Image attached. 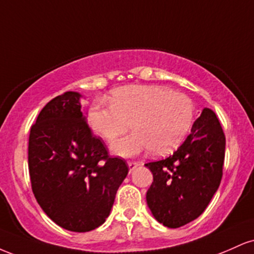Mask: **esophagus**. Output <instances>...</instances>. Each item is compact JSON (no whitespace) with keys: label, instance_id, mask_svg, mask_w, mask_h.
Instances as JSON below:
<instances>
[{"label":"esophagus","instance_id":"obj_1","mask_svg":"<svg viewBox=\"0 0 254 254\" xmlns=\"http://www.w3.org/2000/svg\"><path fill=\"white\" fill-rule=\"evenodd\" d=\"M127 165H129V171H130V173H131V172H132L133 170H135L137 166H138V164H137V162H135V161H127Z\"/></svg>","mask_w":254,"mask_h":254}]
</instances>
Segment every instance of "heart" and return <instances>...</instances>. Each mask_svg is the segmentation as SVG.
Returning a JSON list of instances; mask_svg holds the SVG:
<instances>
[{"label": "heart", "mask_w": 254, "mask_h": 254, "mask_svg": "<svg viewBox=\"0 0 254 254\" xmlns=\"http://www.w3.org/2000/svg\"><path fill=\"white\" fill-rule=\"evenodd\" d=\"M194 105L184 93L161 86H127L115 90L111 103L97 100L90 106L88 122L107 142L129 129L133 132L112 144L113 153L133 156L148 149L165 155L182 144L190 132Z\"/></svg>", "instance_id": "obj_1"}]
</instances>
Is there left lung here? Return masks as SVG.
<instances>
[{"instance_id":"left-lung-1","label":"left lung","mask_w":254,"mask_h":254,"mask_svg":"<svg viewBox=\"0 0 254 254\" xmlns=\"http://www.w3.org/2000/svg\"><path fill=\"white\" fill-rule=\"evenodd\" d=\"M224 149L220 121L204 109L173 155L144 165L153 173L147 203L160 223L179 228L203 214L222 179Z\"/></svg>"}]
</instances>
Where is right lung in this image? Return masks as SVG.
<instances>
[{
  "label": "right lung",
  "mask_w": 254,
  "mask_h": 254,
  "mask_svg": "<svg viewBox=\"0 0 254 254\" xmlns=\"http://www.w3.org/2000/svg\"><path fill=\"white\" fill-rule=\"evenodd\" d=\"M80 98L65 92L40 111L30 131L28 171L44 212L62 228L84 233L105 222L129 166L93 135Z\"/></svg>",
  "instance_id": "right-lung-1"
}]
</instances>
